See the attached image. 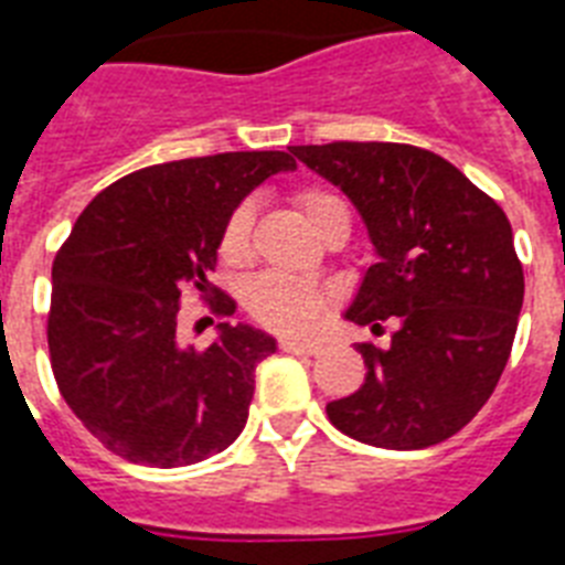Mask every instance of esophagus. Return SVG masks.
Instances as JSON below:
<instances>
[{"instance_id": "1", "label": "esophagus", "mask_w": 565, "mask_h": 565, "mask_svg": "<svg viewBox=\"0 0 565 565\" xmlns=\"http://www.w3.org/2000/svg\"><path fill=\"white\" fill-rule=\"evenodd\" d=\"M281 352H290V354H319L322 352V345L319 343H305V340H281Z\"/></svg>"}]
</instances>
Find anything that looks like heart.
Returning <instances> with one entry per match:
<instances>
[{
	"label": "heart",
	"instance_id": "heart-1",
	"mask_svg": "<svg viewBox=\"0 0 565 565\" xmlns=\"http://www.w3.org/2000/svg\"><path fill=\"white\" fill-rule=\"evenodd\" d=\"M299 207L301 220L317 231L319 237L328 228H345L349 234V207L340 195L328 193L319 188H305L292 195ZM252 204L239 202L228 213L220 234V257L222 264L243 266L252 257ZM246 310L260 322V326L284 331V334H308L326 319L328 292L317 284L296 281L287 275H260L246 287Z\"/></svg>",
	"mask_w": 565,
	"mask_h": 565
}]
</instances>
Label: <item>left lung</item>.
Returning <instances> with one entry per match:
<instances>
[{
  "label": "left lung",
  "mask_w": 565,
  "mask_h": 565,
  "mask_svg": "<svg viewBox=\"0 0 565 565\" xmlns=\"http://www.w3.org/2000/svg\"><path fill=\"white\" fill-rule=\"evenodd\" d=\"M343 190L370 228L377 264L345 319L384 334L358 343L366 381L326 407L345 437L377 448L437 446L472 422L508 366L525 275L495 199L446 158L407 143L292 146Z\"/></svg>",
  "instance_id": "left-lung-1"
}]
</instances>
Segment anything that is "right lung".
<instances>
[{
  "instance_id": "right-lung-1",
  "label": "right lung",
  "mask_w": 565,
  "mask_h": 565,
  "mask_svg": "<svg viewBox=\"0 0 565 565\" xmlns=\"http://www.w3.org/2000/svg\"><path fill=\"white\" fill-rule=\"evenodd\" d=\"M290 152H222L154 163L102 190L52 264L46 337L57 390L82 425L128 463H199L248 419L255 366L275 340L220 326L207 349L179 343L188 292L216 317L234 299L207 281L222 225Z\"/></svg>"
}]
</instances>
